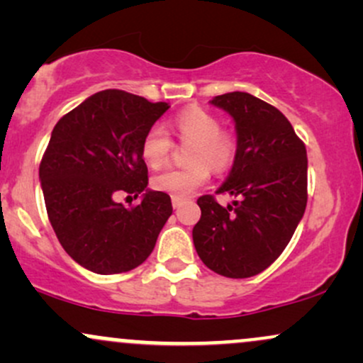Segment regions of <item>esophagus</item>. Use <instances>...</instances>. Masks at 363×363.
<instances>
[{
    "instance_id": "esophagus-1",
    "label": "esophagus",
    "mask_w": 363,
    "mask_h": 363,
    "mask_svg": "<svg viewBox=\"0 0 363 363\" xmlns=\"http://www.w3.org/2000/svg\"><path fill=\"white\" fill-rule=\"evenodd\" d=\"M182 205V199H179V198H172V206L174 208H179Z\"/></svg>"
}]
</instances>
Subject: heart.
Here are the masks:
<instances>
[{
  "instance_id": "1",
  "label": "heart",
  "mask_w": 363,
  "mask_h": 363,
  "mask_svg": "<svg viewBox=\"0 0 363 363\" xmlns=\"http://www.w3.org/2000/svg\"><path fill=\"white\" fill-rule=\"evenodd\" d=\"M170 131L181 141L193 143L189 150V167H170L152 179L158 193L184 199L210 179V169L223 172L234 164L237 140L232 133L222 131V123L215 114L201 107H189L170 121ZM172 141L162 128L153 126L141 140V157L145 164L157 169L167 162Z\"/></svg>"
}]
</instances>
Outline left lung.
Instances as JSON below:
<instances>
[{
    "instance_id": "8db88e82",
    "label": "left lung",
    "mask_w": 363,
    "mask_h": 363,
    "mask_svg": "<svg viewBox=\"0 0 363 363\" xmlns=\"http://www.w3.org/2000/svg\"><path fill=\"white\" fill-rule=\"evenodd\" d=\"M211 104L232 116L237 157L216 194L235 201L223 208L211 194L198 199L196 252L211 272L249 278L264 272L290 242L307 205V152L277 107L245 91Z\"/></svg>"
}]
</instances>
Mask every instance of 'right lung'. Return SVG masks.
Instances as JSON below:
<instances>
[{"label":"right lung","instance_id":"add662e5","mask_svg":"<svg viewBox=\"0 0 363 363\" xmlns=\"http://www.w3.org/2000/svg\"><path fill=\"white\" fill-rule=\"evenodd\" d=\"M169 109L123 90H102L57 121L39 167L45 210L62 249L99 274L135 269L172 215L170 196L148 189L141 140ZM118 192L144 194L126 208Z\"/></svg>","mask_w":363,"mask_h":363}]
</instances>
